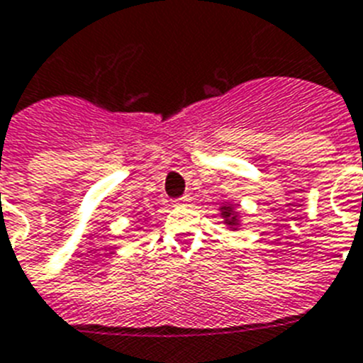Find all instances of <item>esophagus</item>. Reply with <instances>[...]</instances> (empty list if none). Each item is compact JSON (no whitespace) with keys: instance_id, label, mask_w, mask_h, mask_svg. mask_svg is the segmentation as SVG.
<instances>
[{"instance_id":"obj_1","label":"esophagus","mask_w":363,"mask_h":363,"mask_svg":"<svg viewBox=\"0 0 363 363\" xmlns=\"http://www.w3.org/2000/svg\"><path fill=\"white\" fill-rule=\"evenodd\" d=\"M188 203H190V196H182L177 199L175 205H188Z\"/></svg>"}]
</instances>
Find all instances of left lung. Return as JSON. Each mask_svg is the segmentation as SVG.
Segmentation results:
<instances>
[{
	"mask_svg": "<svg viewBox=\"0 0 363 363\" xmlns=\"http://www.w3.org/2000/svg\"><path fill=\"white\" fill-rule=\"evenodd\" d=\"M222 214H223V218L228 220L229 225H233V223L237 222V216L233 214V207H228V205H223V207H222Z\"/></svg>",
	"mask_w": 363,
	"mask_h": 363,
	"instance_id": "left-lung-1",
	"label": "left lung"
}]
</instances>
